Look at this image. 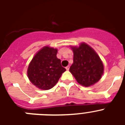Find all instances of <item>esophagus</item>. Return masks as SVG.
I'll list each match as a JSON object with an SVG mask.
<instances>
[{"mask_svg": "<svg viewBox=\"0 0 125 125\" xmlns=\"http://www.w3.org/2000/svg\"><path fill=\"white\" fill-rule=\"evenodd\" d=\"M66 70H69V66H66Z\"/></svg>", "mask_w": 125, "mask_h": 125, "instance_id": "obj_1", "label": "esophagus"}]
</instances>
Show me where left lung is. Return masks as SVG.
I'll list each match as a JSON object with an SVG mask.
<instances>
[{"instance_id": "left-lung-1", "label": "left lung", "mask_w": 125, "mask_h": 125, "mask_svg": "<svg viewBox=\"0 0 125 125\" xmlns=\"http://www.w3.org/2000/svg\"><path fill=\"white\" fill-rule=\"evenodd\" d=\"M73 52V63L69 68L77 82L88 87L96 83L103 74L102 61L95 51L84 42L78 47L71 46Z\"/></svg>"}]
</instances>
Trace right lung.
Instances as JSON below:
<instances>
[{"label":"right lung","instance_id":"1","mask_svg":"<svg viewBox=\"0 0 125 125\" xmlns=\"http://www.w3.org/2000/svg\"><path fill=\"white\" fill-rule=\"evenodd\" d=\"M57 49L45 46L36 53L27 69L30 81L42 90L51 89L56 84L66 69L56 56Z\"/></svg>","mask_w":125,"mask_h":125}]
</instances>
